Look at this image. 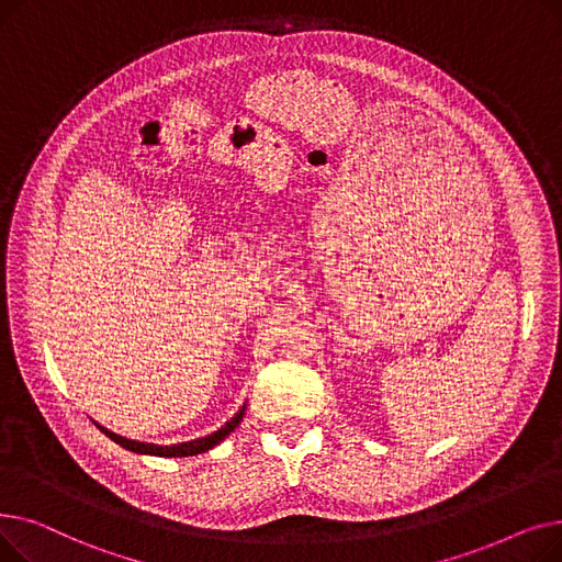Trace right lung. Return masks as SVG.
<instances>
[{
	"label": "right lung",
	"mask_w": 562,
	"mask_h": 562,
	"mask_svg": "<svg viewBox=\"0 0 562 562\" xmlns=\"http://www.w3.org/2000/svg\"><path fill=\"white\" fill-rule=\"evenodd\" d=\"M246 417V403L241 405V409L236 412V415L225 422L218 430H214L212 435H204V437H198V439H191V441H180V445H170V447H164V445H150V441H138V439H127L123 435H115L111 432L109 428L100 426L98 422H93L109 439H113L115 445H121L123 449L127 451H134V453H140V456H157V458H189V456H198V453H204L214 449L216 445H221V441L239 426Z\"/></svg>",
	"instance_id": "obj_1"
}]
</instances>
